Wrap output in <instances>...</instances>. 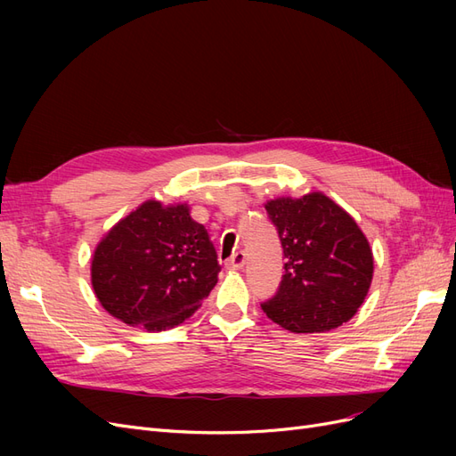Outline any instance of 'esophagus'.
Instances as JSON below:
<instances>
[{
	"label": "esophagus",
	"mask_w": 456,
	"mask_h": 456,
	"mask_svg": "<svg viewBox=\"0 0 456 456\" xmlns=\"http://www.w3.org/2000/svg\"><path fill=\"white\" fill-rule=\"evenodd\" d=\"M245 266V253L238 251L233 253L228 260H226V268L228 270H241Z\"/></svg>",
	"instance_id": "1"
}]
</instances>
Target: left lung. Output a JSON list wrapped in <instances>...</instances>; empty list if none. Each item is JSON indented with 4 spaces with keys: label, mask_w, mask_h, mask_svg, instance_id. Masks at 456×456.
Returning <instances> with one entry per match:
<instances>
[{
    "label": "left lung",
    "mask_w": 456,
    "mask_h": 456,
    "mask_svg": "<svg viewBox=\"0 0 456 456\" xmlns=\"http://www.w3.org/2000/svg\"><path fill=\"white\" fill-rule=\"evenodd\" d=\"M265 207L285 256L265 314L291 333H325L352 320L372 280V251L355 220L322 191Z\"/></svg>",
    "instance_id": "8db88e82"
}]
</instances>
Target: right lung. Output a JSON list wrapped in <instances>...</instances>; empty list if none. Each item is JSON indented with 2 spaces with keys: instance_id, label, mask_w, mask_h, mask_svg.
<instances>
[{
  "instance_id": "right-lung-1",
  "label": "right lung",
  "mask_w": 456,
  "mask_h": 456,
  "mask_svg": "<svg viewBox=\"0 0 456 456\" xmlns=\"http://www.w3.org/2000/svg\"><path fill=\"white\" fill-rule=\"evenodd\" d=\"M220 265L186 203L148 200L96 245L91 283L102 308L146 330L181 325L216 285Z\"/></svg>"
}]
</instances>
